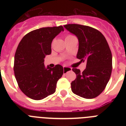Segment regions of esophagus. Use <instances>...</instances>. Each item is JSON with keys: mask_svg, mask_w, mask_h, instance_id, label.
I'll return each mask as SVG.
<instances>
[{"mask_svg": "<svg viewBox=\"0 0 126 126\" xmlns=\"http://www.w3.org/2000/svg\"><path fill=\"white\" fill-rule=\"evenodd\" d=\"M63 69H64V74H65V73H67L68 71H70L72 70V69L71 68V67H66V66H64V67H63Z\"/></svg>", "mask_w": 126, "mask_h": 126, "instance_id": "1", "label": "esophagus"}]
</instances>
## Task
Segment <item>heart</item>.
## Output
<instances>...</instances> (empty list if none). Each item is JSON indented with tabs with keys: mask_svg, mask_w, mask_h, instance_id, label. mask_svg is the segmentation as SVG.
<instances>
[{
	"mask_svg": "<svg viewBox=\"0 0 126 126\" xmlns=\"http://www.w3.org/2000/svg\"><path fill=\"white\" fill-rule=\"evenodd\" d=\"M71 36H73V35H71V34H67V35L66 36V37H65V38H67L71 37Z\"/></svg>",
	"mask_w": 126,
	"mask_h": 126,
	"instance_id": "1",
	"label": "heart"
}]
</instances>
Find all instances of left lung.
Here are the masks:
<instances>
[{
    "instance_id": "left-lung-1",
    "label": "left lung",
    "mask_w": 126,
    "mask_h": 126,
    "mask_svg": "<svg viewBox=\"0 0 126 126\" xmlns=\"http://www.w3.org/2000/svg\"><path fill=\"white\" fill-rule=\"evenodd\" d=\"M64 26L78 38L77 58L86 62L82 73L73 69L76 78L71 83L72 92L84 98H94L105 90L112 73V56L109 44L102 33L93 28L77 24Z\"/></svg>"
}]
</instances>
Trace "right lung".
<instances>
[{
  "mask_svg": "<svg viewBox=\"0 0 126 126\" xmlns=\"http://www.w3.org/2000/svg\"><path fill=\"white\" fill-rule=\"evenodd\" d=\"M62 26L46 27L27 33L19 43L14 56V71L19 87L30 98L40 100L54 93L64 69L57 64L45 68L44 59L51 53L53 39Z\"/></svg>",
  "mask_w": 126,
  "mask_h": 126,
  "instance_id": "right-lung-1",
  "label": "right lung"
}]
</instances>
